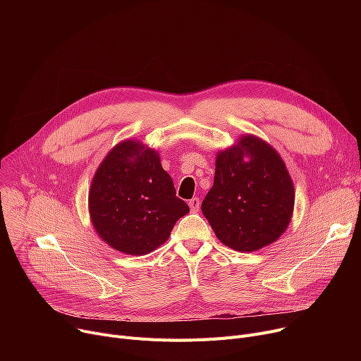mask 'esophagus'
<instances>
[{"mask_svg": "<svg viewBox=\"0 0 361 361\" xmlns=\"http://www.w3.org/2000/svg\"><path fill=\"white\" fill-rule=\"evenodd\" d=\"M188 206H190V211L192 212H197L199 211V206H200L199 197H193V199L188 200Z\"/></svg>", "mask_w": 361, "mask_h": 361, "instance_id": "obj_1", "label": "esophagus"}]
</instances>
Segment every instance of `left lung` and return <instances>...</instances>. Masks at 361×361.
<instances>
[{"label":"left lung","mask_w":361,"mask_h":361,"mask_svg":"<svg viewBox=\"0 0 361 361\" xmlns=\"http://www.w3.org/2000/svg\"><path fill=\"white\" fill-rule=\"evenodd\" d=\"M294 197L293 180L278 152L247 135L216 155L214 185L202 212L221 243L249 253L287 230Z\"/></svg>","instance_id":"8db88e82"}]
</instances>
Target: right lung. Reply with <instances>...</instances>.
<instances>
[{"instance_id": "1", "label": "right lung", "mask_w": 361, "mask_h": 361, "mask_svg": "<svg viewBox=\"0 0 361 361\" xmlns=\"http://www.w3.org/2000/svg\"><path fill=\"white\" fill-rule=\"evenodd\" d=\"M188 211L187 203L176 196L158 152L136 140L112 147L90 184L89 212L94 230L126 255L154 252Z\"/></svg>"}]
</instances>
